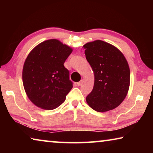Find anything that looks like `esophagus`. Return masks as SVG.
I'll return each mask as SVG.
<instances>
[{
    "mask_svg": "<svg viewBox=\"0 0 153 153\" xmlns=\"http://www.w3.org/2000/svg\"><path fill=\"white\" fill-rule=\"evenodd\" d=\"M82 84H83V80L82 79L81 81L77 82V86H80Z\"/></svg>",
    "mask_w": 153,
    "mask_h": 153,
    "instance_id": "34e87169",
    "label": "esophagus"
}]
</instances>
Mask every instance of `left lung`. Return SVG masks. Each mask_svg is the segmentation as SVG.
Listing matches in <instances>:
<instances>
[{
    "label": "left lung",
    "instance_id": "left-lung-1",
    "mask_svg": "<svg viewBox=\"0 0 153 153\" xmlns=\"http://www.w3.org/2000/svg\"><path fill=\"white\" fill-rule=\"evenodd\" d=\"M85 55L94 74V84L86 102L97 112L118 107L128 94L130 71L120 51L102 40L84 45Z\"/></svg>",
    "mask_w": 153,
    "mask_h": 153
}]
</instances>
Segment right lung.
I'll list each match as a JSON object with an SVG mask.
<instances>
[{
	"label": "right lung",
	"instance_id": "add662e5",
	"mask_svg": "<svg viewBox=\"0 0 153 153\" xmlns=\"http://www.w3.org/2000/svg\"><path fill=\"white\" fill-rule=\"evenodd\" d=\"M72 49L55 39L46 40L28 55L23 68L25 91L33 104L44 109L58 107L73 88L64 63Z\"/></svg>",
	"mask_w": 153,
	"mask_h": 153
}]
</instances>
